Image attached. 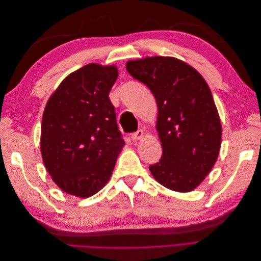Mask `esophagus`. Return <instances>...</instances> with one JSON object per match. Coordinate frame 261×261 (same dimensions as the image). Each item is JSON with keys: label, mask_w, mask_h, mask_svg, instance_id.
Listing matches in <instances>:
<instances>
[{"label": "esophagus", "mask_w": 261, "mask_h": 261, "mask_svg": "<svg viewBox=\"0 0 261 261\" xmlns=\"http://www.w3.org/2000/svg\"><path fill=\"white\" fill-rule=\"evenodd\" d=\"M144 130L143 129H139V130H137L136 133H134V134H132V139L133 140H139V139H141L144 137Z\"/></svg>", "instance_id": "1"}]
</instances>
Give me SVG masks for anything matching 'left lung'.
Returning <instances> with one entry per match:
<instances>
[{
  "instance_id": "1",
  "label": "left lung",
  "mask_w": 261,
  "mask_h": 261,
  "mask_svg": "<svg viewBox=\"0 0 261 261\" xmlns=\"http://www.w3.org/2000/svg\"><path fill=\"white\" fill-rule=\"evenodd\" d=\"M126 69L156 101L162 156L149 167L152 176L171 191H194L215 165L222 138L208 84L194 67L171 57L128 61Z\"/></svg>"
}]
</instances>
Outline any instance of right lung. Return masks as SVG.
<instances>
[{
    "mask_svg": "<svg viewBox=\"0 0 261 261\" xmlns=\"http://www.w3.org/2000/svg\"><path fill=\"white\" fill-rule=\"evenodd\" d=\"M115 65L87 64L49 98L41 124L44 167L63 192L87 198L103 188L125 145L109 98Z\"/></svg>",
    "mask_w": 261,
    "mask_h": 261,
    "instance_id": "right-lung-1",
    "label": "right lung"
}]
</instances>
